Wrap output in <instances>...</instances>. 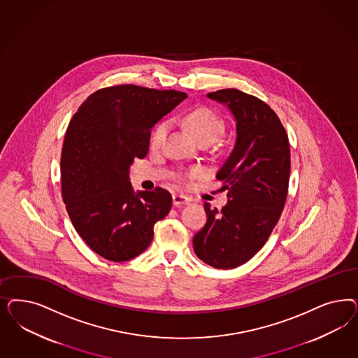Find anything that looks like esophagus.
Segmentation results:
<instances>
[{"instance_id": "obj_1", "label": "esophagus", "mask_w": 358, "mask_h": 358, "mask_svg": "<svg viewBox=\"0 0 358 358\" xmlns=\"http://www.w3.org/2000/svg\"><path fill=\"white\" fill-rule=\"evenodd\" d=\"M173 206L182 207V206H185V204H189V203H191V199L188 196H185V195L175 194V195H173Z\"/></svg>"}]
</instances>
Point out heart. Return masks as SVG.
Returning a JSON list of instances; mask_svg holds the SVG:
<instances>
[{
  "mask_svg": "<svg viewBox=\"0 0 358 358\" xmlns=\"http://www.w3.org/2000/svg\"><path fill=\"white\" fill-rule=\"evenodd\" d=\"M182 122L189 130V133L196 138L199 143L213 142L219 138L224 131V122L212 109L206 106H199L191 109L182 117ZM169 133V122L161 121L152 129L150 134V148L157 150L164 143ZM203 175L201 169H192L188 176L197 178Z\"/></svg>",
  "mask_w": 358,
  "mask_h": 358,
  "instance_id": "b5f03b06",
  "label": "heart"
}]
</instances>
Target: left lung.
Returning a JSON list of instances; mask_svg holds the SVG:
<instances>
[{"label": "left lung", "instance_id": "1", "mask_svg": "<svg viewBox=\"0 0 358 358\" xmlns=\"http://www.w3.org/2000/svg\"><path fill=\"white\" fill-rule=\"evenodd\" d=\"M236 120V143L216 178L228 189L221 210L204 204L207 224L194 237L199 259L215 268H234L259 252L285 207L289 191V145L275 112L238 90L208 93Z\"/></svg>", "mask_w": 358, "mask_h": 358}]
</instances>
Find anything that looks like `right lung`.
<instances>
[{
	"label": "right lung",
	"mask_w": 358,
	"mask_h": 358,
	"mask_svg": "<svg viewBox=\"0 0 358 358\" xmlns=\"http://www.w3.org/2000/svg\"><path fill=\"white\" fill-rule=\"evenodd\" d=\"M187 97L133 84L92 93L73 115L62 149V196L94 253L125 262L143 253L173 206L169 191L134 192L129 169L146 157L150 130Z\"/></svg>",
	"instance_id": "1"
}]
</instances>
